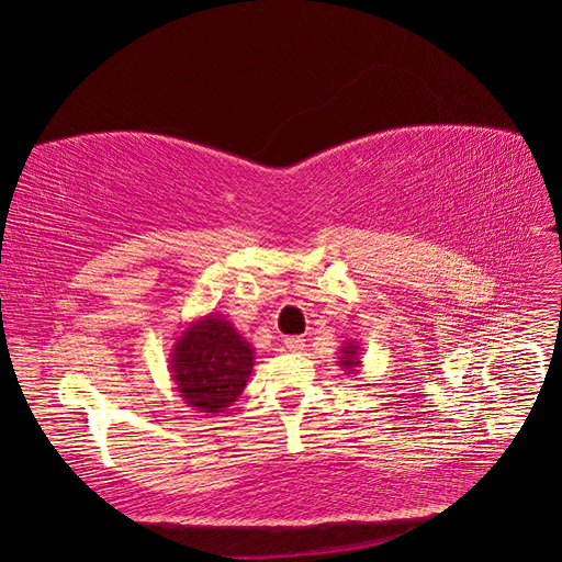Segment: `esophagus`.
<instances>
[{"label":"esophagus","mask_w":562,"mask_h":562,"mask_svg":"<svg viewBox=\"0 0 562 562\" xmlns=\"http://www.w3.org/2000/svg\"><path fill=\"white\" fill-rule=\"evenodd\" d=\"M283 345H285V349H288V351H302V349H304V337H300V335H295V337H285V339H283Z\"/></svg>","instance_id":"esophagus-1"}]
</instances>
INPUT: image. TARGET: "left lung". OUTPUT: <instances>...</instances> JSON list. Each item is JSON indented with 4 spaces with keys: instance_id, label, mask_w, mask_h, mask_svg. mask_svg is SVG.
<instances>
[{
    "instance_id": "obj_1",
    "label": "left lung",
    "mask_w": 562,
    "mask_h": 562,
    "mask_svg": "<svg viewBox=\"0 0 562 562\" xmlns=\"http://www.w3.org/2000/svg\"><path fill=\"white\" fill-rule=\"evenodd\" d=\"M361 353L363 349L359 347V342L356 339H347L345 347L339 349V356H337V366H342L347 375H359V368H361Z\"/></svg>"
}]
</instances>
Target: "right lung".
<instances>
[{
	"label": "right lung",
	"instance_id": "obj_1",
	"mask_svg": "<svg viewBox=\"0 0 562 562\" xmlns=\"http://www.w3.org/2000/svg\"><path fill=\"white\" fill-rule=\"evenodd\" d=\"M255 366V349L225 314L187 323L171 349V378L192 411L217 415L241 396Z\"/></svg>",
	"mask_w": 562,
	"mask_h": 562
}]
</instances>
